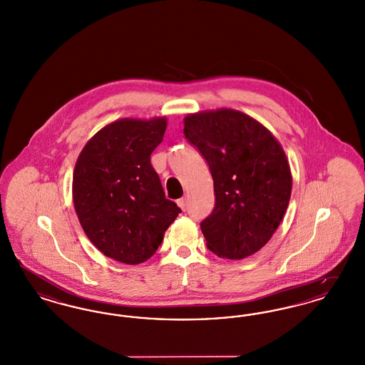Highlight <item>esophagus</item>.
<instances>
[{"label":"esophagus","instance_id":"1","mask_svg":"<svg viewBox=\"0 0 365 365\" xmlns=\"http://www.w3.org/2000/svg\"><path fill=\"white\" fill-rule=\"evenodd\" d=\"M178 205L180 207L182 210H186L187 207H189V201H187V198H180V200H178Z\"/></svg>","mask_w":365,"mask_h":365}]
</instances>
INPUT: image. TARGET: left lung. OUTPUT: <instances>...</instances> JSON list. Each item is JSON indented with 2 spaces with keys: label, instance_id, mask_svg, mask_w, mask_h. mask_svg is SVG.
I'll list each match as a JSON object with an SVG mask.
<instances>
[{
  "label": "left lung",
  "instance_id": "left-lung-1",
  "mask_svg": "<svg viewBox=\"0 0 365 365\" xmlns=\"http://www.w3.org/2000/svg\"><path fill=\"white\" fill-rule=\"evenodd\" d=\"M185 137L208 163L216 202L201 222L209 250L241 260L271 240L292 195V173L277 138L234 109L185 118Z\"/></svg>",
  "mask_w": 365,
  "mask_h": 365
}]
</instances>
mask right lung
<instances>
[{
  "label": "right lung",
  "instance_id": "add662e5",
  "mask_svg": "<svg viewBox=\"0 0 365 365\" xmlns=\"http://www.w3.org/2000/svg\"><path fill=\"white\" fill-rule=\"evenodd\" d=\"M165 128V118L110 123L78 157L73 205L87 238L106 257L131 265L150 259L182 212L165 198L150 164Z\"/></svg>",
  "mask_w": 365,
  "mask_h": 365
}]
</instances>
